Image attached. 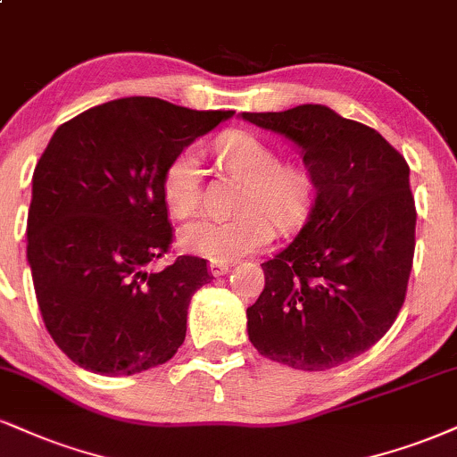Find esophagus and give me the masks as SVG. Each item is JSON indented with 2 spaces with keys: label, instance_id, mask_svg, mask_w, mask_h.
<instances>
[{
  "label": "esophagus",
  "instance_id": "esophagus-1",
  "mask_svg": "<svg viewBox=\"0 0 457 457\" xmlns=\"http://www.w3.org/2000/svg\"><path fill=\"white\" fill-rule=\"evenodd\" d=\"M208 270H211L212 277H223V274H228V272H229V263L211 262V266H208Z\"/></svg>",
  "mask_w": 457,
  "mask_h": 457
}]
</instances>
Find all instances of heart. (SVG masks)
Here are the masks:
<instances>
[{"mask_svg": "<svg viewBox=\"0 0 457 457\" xmlns=\"http://www.w3.org/2000/svg\"><path fill=\"white\" fill-rule=\"evenodd\" d=\"M221 166L245 180L238 217L197 219L185 225L180 245L208 262H234L266 246L274 228L289 229L304 219L311 204V176L298 162H278L270 142L251 131L232 129L214 142ZM200 157L183 148L170 159L162 176V195L174 217L194 214L202 200Z\"/></svg>", "mask_w": 457, "mask_h": 457, "instance_id": "obj_1", "label": "heart"}]
</instances>
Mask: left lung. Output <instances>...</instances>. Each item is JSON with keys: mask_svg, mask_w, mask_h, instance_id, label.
I'll list each match as a JSON object with an SVG mask.
<instances>
[{"mask_svg": "<svg viewBox=\"0 0 457 457\" xmlns=\"http://www.w3.org/2000/svg\"><path fill=\"white\" fill-rule=\"evenodd\" d=\"M243 119L302 148L312 183L294 243L263 262L246 309L253 347L298 370H328L386 337L403 309L415 255L409 163L377 129L304 104Z\"/></svg>", "mask_w": 457, "mask_h": 457, "instance_id": "left-lung-1", "label": "left lung"}]
</instances>
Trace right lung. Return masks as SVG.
<instances>
[{"label":"right lung","mask_w":457,"mask_h":457,"mask_svg":"<svg viewBox=\"0 0 457 457\" xmlns=\"http://www.w3.org/2000/svg\"><path fill=\"white\" fill-rule=\"evenodd\" d=\"M232 110L123 97L65 120L34 170L27 260L44 326L74 364L106 377L166 364L187 334L206 260L172 249L162 176Z\"/></svg>","instance_id":"1"}]
</instances>
